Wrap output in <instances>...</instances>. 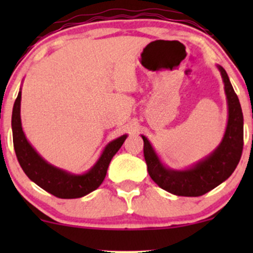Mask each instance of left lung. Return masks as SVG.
Returning <instances> with one entry per match:
<instances>
[{"mask_svg":"<svg viewBox=\"0 0 253 253\" xmlns=\"http://www.w3.org/2000/svg\"><path fill=\"white\" fill-rule=\"evenodd\" d=\"M221 74L227 98L228 119L221 143L211 155L184 170L165 167L146 136L144 140V157L147 171L153 182L162 189L178 196H201L225 182L236 170L244 145V118L239 98L234 92L227 72L217 65Z\"/></svg>","mask_w":253,"mask_h":253,"instance_id":"8db88e82","label":"left lung"}]
</instances>
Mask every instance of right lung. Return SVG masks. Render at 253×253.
I'll use <instances>...</instances> for the list:
<instances>
[{"mask_svg":"<svg viewBox=\"0 0 253 253\" xmlns=\"http://www.w3.org/2000/svg\"><path fill=\"white\" fill-rule=\"evenodd\" d=\"M21 89L15 100L11 114L13 143L17 161L31 181L47 193L59 199H77L88 195L97 189L107 175L109 163L119 149L123 146L127 134H124L108 143L97 162L86 172L76 175L54 167L46 162L26 138L21 125Z\"/></svg>","mask_w":253,"mask_h":253,"instance_id":"add662e5","label":"right lung"}]
</instances>
